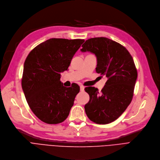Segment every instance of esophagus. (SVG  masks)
<instances>
[{"mask_svg":"<svg viewBox=\"0 0 160 160\" xmlns=\"http://www.w3.org/2000/svg\"><path fill=\"white\" fill-rule=\"evenodd\" d=\"M80 90L81 91V92H83V91L85 90V87H83L82 85H81V86H80Z\"/></svg>","mask_w":160,"mask_h":160,"instance_id":"1","label":"esophagus"}]
</instances>
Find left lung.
<instances>
[{"instance_id":"1","label":"left lung","mask_w":160,"mask_h":160,"mask_svg":"<svg viewBox=\"0 0 160 160\" xmlns=\"http://www.w3.org/2000/svg\"><path fill=\"white\" fill-rule=\"evenodd\" d=\"M82 47L81 51L95 54L96 72L108 78L100 92L94 87L85 88L90 96L85 105V112L96 124L111 123L125 111L132 100L138 78L133 59L123 45L108 38H90Z\"/></svg>"}]
</instances>
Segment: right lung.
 <instances>
[{
    "label": "right lung",
    "mask_w": 160,
    "mask_h": 160,
    "mask_svg": "<svg viewBox=\"0 0 160 160\" xmlns=\"http://www.w3.org/2000/svg\"><path fill=\"white\" fill-rule=\"evenodd\" d=\"M84 40L51 38L37 45L28 55L21 79L27 102L43 122L57 124L69 115L80 90L74 83L65 87L60 73L67 70Z\"/></svg>",
    "instance_id": "add662e5"
}]
</instances>
